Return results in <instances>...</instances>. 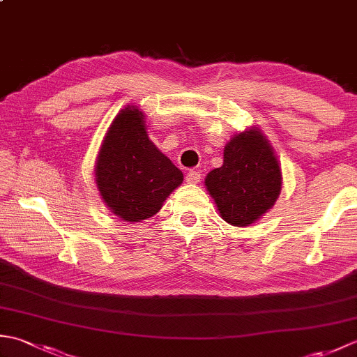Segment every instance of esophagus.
<instances>
[{
	"label": "esophagus",
	"mask_w": 357,
	"mask_h": 357,
	"mask_svg": "<svg viewBox=\"0 0 357 357\" xmlns=\"http://www.w3.org/2000/svg\"><path fill=\"white\" fill-rule=\"evenodd\" d=\"M185 181H187V184H198L199 181H201V174H199V172H195V170L188 172V173H187V176H185Z\"/></svg>",
	"instance_id": "obj_1"
}]
</instances>
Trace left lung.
Returning a JSON list of instances; mask_svg holds the SVG:
<instances>
[{"label": "left lung", "instance_id": "left-lung-1", "mask_svg": "<svg viewBox=\"0 0 357 357\" xmlns=\"http://www.w3.org/2000/svg\"><path fill=\"white\" fill-rule=\"evenodd\" d=\"M219 215L234 227H248L275 206L282 188L280 164L259 127H248L225 144L224 162L206 176Z\"/></svg>", "mask_w": 357, "mask_h": 357}]
</instances>
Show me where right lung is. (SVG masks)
Listing matches in <instances>:
<instances>
[{
  "label": "right lung",
  "mask_w": 357,
  "mask_h": 357,
  "mask_svg": "<svg viewBox=\"0 0 357 357\" xmlns=\"http://www.w3.org/2000/svg\"><path fill=\"white\" fill-rule=\"evenodd\" d=\"M183 181V172L149 138L144 112L121 109L95 161V184L112 213L126 222L149 219Z\"/></svg>",
  "instance_id": "right-lung-1"
}]
</instances>
